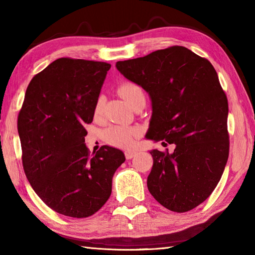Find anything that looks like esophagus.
<instances>
[{
    "label": "esophagus",
    "instance_id": "obj_1",
    "mask_svg": "<svg viewBox=\"0 0 255 255\" xmlns=\"http://www.w3.org/2000/svg\"><path fill=\"white\" fill-rule=\"evenodd\" d=\"M137 154H138L137 151H130V150L125 151V156H126V159H127V160H130V159H132L133 156H136Z\"/></svg>",
    "mask_w": 255,
    "mask_h": 255
}]
</instances>
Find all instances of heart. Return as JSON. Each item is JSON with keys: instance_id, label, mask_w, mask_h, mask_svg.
Instances as JSON below:
<instances>
[{"instance_id": "1", "label": "heart", "mask_w": 255, "mask_h": 255, "mask_svg": "<svg viewBox=\"0 0 255 255\" xmlns=\"http://www.w3.org/2000/svg\"><path fill=\"white\" fill-rule=\"evenodd\" d=\"M118 94L126 101L129 105L132 106L138 100L143 99L144 94L142 89L133 82H124L118 86ZM103 107V99L100 96L96 100L94 105V116L99 117ZM141 134V129L132 126H112L107 128L104 132V139L117 148H131L136 143V140Z\"/></svg>"}]
</instances>
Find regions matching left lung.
I'll use <instances>...</instances> for the list:
<instances>
[{
	"label": "left lung",
	"mask_w": 255,
	"mask_h": 255,
	"mask_svg": "<svg viewBox=\"0 0 255 255\" xmlns=\"http://www.w3.org/2000/svg\"><path fill=\"white\" fill-rule=\"evenodd\" d=\"M116 68L152 101L145 137L175 145L172 153L150 151V194L175 213L194 209L214 192L229 156L228 100L217 72L182 46L118 61Z\"/></svg>",
	"instance_id": "left-lung-1"
}]
</instances>
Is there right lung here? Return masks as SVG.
Here are the masks:
<instances>
[{"label":"right lung","instance_id":"obj_1","mask_svg":"<svg viewBox=\"0 0 255 255\" xmlns=\"http://www.w3.org/2000/svg\"><path fill=\"white\" fill-rule=\"evenodd\" d=\"M111 64L59 58L27 86L17 118L27 180L48 207L73 218L99 211L112 193L121 150L103 145L90 153L85 126L94 116Z\"/></svg>","mask_w":255,"mask_h":255}]
</instances>
